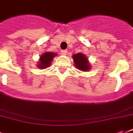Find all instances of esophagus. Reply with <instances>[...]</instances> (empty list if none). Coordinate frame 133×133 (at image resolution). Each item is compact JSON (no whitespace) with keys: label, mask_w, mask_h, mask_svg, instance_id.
I'll use <instances>...</instances> for the list:
<instances>
[{"label":"esophagus","mask_w":133,"mask_h":133,"mask_svg":"<svg viewBox=\"0 0 133 133\" xmlns=\"http://www.w3.org/2000/svg\"><path fill=\"white\" fill-rule=\"evenodd\" d=\"M61 54L63 55H66L67 51L66 50H63V51H61Z\"/></svg>","instance_id":"esophagus-1"}]
</instances>
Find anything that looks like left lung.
I'll return each mask as SVG.
<instances>
[{
  "label": "left lung",
  "instance_id": "obj_1",
  "mask_svg": "<svg viewBox=\"0 0 133 133\" xmlns=\"http://www.w3.org/2000/svg\"><path fill=\"white\" fill-rule=\"evenodd\" d=\"M73 58H74V64L78 69L83 71H87L90 69L88 59L84 54L82 53L76 54L73 56Z\"/></svg>",
  "mask_w": 133,
  "mask_h": 133
}]
</instances>
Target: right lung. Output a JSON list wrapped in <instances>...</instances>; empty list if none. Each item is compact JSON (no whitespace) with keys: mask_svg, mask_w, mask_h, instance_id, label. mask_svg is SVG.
Wrapping results in <instances>:
<instances>
[{"mask_svg":"<svg viewBox=\"0 0 133 133\" xmlns=\"http://www.w3.org/2000/svg\"><path fill=\"white\" fill-rule=\"evenodd\" d=\"M56 56L55 53L52 52H46L44 55H41L40 57V63L38 64V67L41 69H44L49 67L51 65V62L54 57Z\"/></svg>","mask_w":133,"mask_h":133,"instance_id":"1","label":"right lung"}]
</instances>
